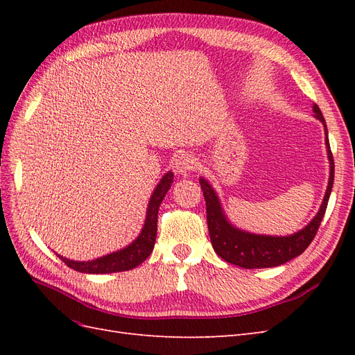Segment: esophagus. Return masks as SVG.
Listing matches in <instances>:
<instances>
[{"label":"esophagus","mask_w":355,"mask_h":355,"mask_svg":"<svg viewBox=\"0 0 355 355\" xmlns=\"http://www.w3.org/2000/svg\"><path fill=\"white\" fill-rule=\"evenodd\" d=\"M197 168V159L191 154H180L175 159V170L178 173H187Z\"/></svg>","instance_id":"obj_1"}]
</instances>
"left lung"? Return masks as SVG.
<instances>
[{
    "label": "left lung",
    "mask_w": 355,
    "mask_h": 355,
    "mask_svg": "<svg viewBox=\"0 0 355 355\" xmlns=\"http://www.w3.org/2000/svg\"><path fill=\"white\" fill-rule=\"evenodd\" d=\"M314 112L318 120L324 124L327 155L330 161V178L323 204H321L317 216L304 230H300L293 235H288V237H271V235H257L234 228L227 220V218H225L220 202L216 194H214L213 188L207 184V180H204L202 178L200 179L202 196L204 200H206L207 227L211 245L214 252L223 261L245 268V270L278 266L292 261L293 257L299 254H302L306 247L311 244V241L314 240L320 223L323 220L326 213L329 197L333 188V179H335V161H333V155L330 151L324 116L317 105H314Z\"/></svg>",
    "instance_id": "obj_1"
}]
</instances>
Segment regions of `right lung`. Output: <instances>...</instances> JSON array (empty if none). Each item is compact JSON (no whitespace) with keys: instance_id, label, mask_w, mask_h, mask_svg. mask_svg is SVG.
<instances>
[{"instance_id":"1","label":"right lung","mask_w":355,"mask_h":355,"mask_svg":"<svg viewBox=\"0 0 355 355\" xmlns=\"http://www.w3.org/2000/svg\"><path fill=\"white\" fill-rule=\"evenodd\" d=\"M173 184V173L168 171L159 180L154 194L149 200L148 211H146V220L144 225V230L141 235L128 245L125 249L115 252L111 254H106L99 259H94L90 262H77L69 261L67 257L59 256L60 259L65 262L69 268L75 271L85 272V274H110V272H121L133 270L137 265H141L146 257L153 253L154 244L157 239V218H158V209L159 204L166 197L167 191Z\"/></svg>"}]
</instances>
